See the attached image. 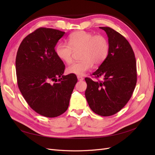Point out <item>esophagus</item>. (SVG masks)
Segmentation results:
<instances>
[{"label": "esophagus", "instance_id": "esophagus-1", "mask_svg": "<svg viewBox=\"0 0 155 155\" xmlns=\"http://www.w3.org/2000/svg\"><path fill=\"white\" fill-rule=\"evenodd\" d=\"M78 80L79 81H83V78L82 77V76H78Z\"/></svg>", "mask_w": 155, "mask_h": 155}]
</instances>
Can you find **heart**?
<instances>
[{"label":"heart","instance_id":"1","mask_svg":"<svg viewBox=\"0 0 155 155\" xmlns=\"http://www.w3.org/2000/svg\"><path fill=\"white\" fill-rule=\"evenodd\" d=\"M68 44L60 43L55 46V52L62 61L69 64L72 61L73 50H81V61L74 63L67 68L69 74L83 76L89 71L93 64L99 65L107 58L109 43L103 35H94L91 32L78 31L70 34Z\"/></svg>","mask_w":155,"mask_h":155}]
</instances>
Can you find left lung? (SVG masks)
<instances>
[{
	"mask_svg": "<svg viewBox=\"0 0 155 155\" xmlns=\"http://www.w3.org/2000/svg\"><path fill=\"white\" fill-rule=\"evenodd\" d=\"M108 36L109 52L92 75L104 78L94 81L86 78L85 97L91 110L102 116L119 112L133 95L137 81V63L129 43L120 33L109 27H100Z\"/></svg>",
	"mask_w": 155,
	"mask_h": 155,
	"instance_id": "obj_1",
	"label": "left lung"
}]
</instances>
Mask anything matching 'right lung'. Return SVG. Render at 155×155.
Listing matches in <instances>:
<instances>
[{"label": "right lung", "instance_id": "add662e5", "mask_svg": "<svg viewBox=\"0 0 155 155\" xmlns=\"http://www.w3.org/2000/svg\"><path fill=\"white\" fill-rule=\"evenodd\" d=\"M64 33L39 28L22 40L16 56L17 84L22 96L37 113L48 118L67 110L78 81L74 74L63 76L65 66L55 52Z\"/></svg>", "mask_w": 155, "mask_h": 155}]
</instances>
